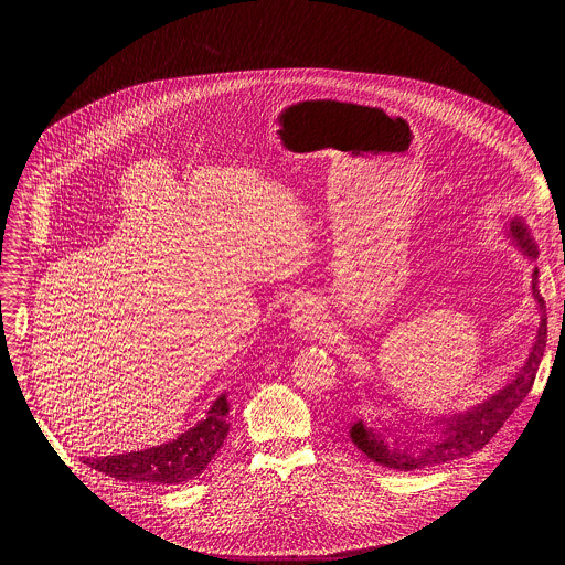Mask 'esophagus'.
I'll return each instance as SVG.
<instances>
[{
	"label": "esophagus",
	"instance_id": "34e87169",
	"mask_svg": "<svg viewBox=\"0 0 565 565\" xmlns=\"http://www.w3.org/2000/svg\"><path fill=\"white\" fill-rule=\"evenodd\" d=\"M319 324V306L315 299H301L290 310V329L297 335H310L315 333Z\"/></svg>",
	"mask_w": 565,
	"mask_h": 565
}]
</instances>
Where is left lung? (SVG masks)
<instances>
[{
	"label": "left lung",
	"instance_id": "left-lung-1",
	"mask_svg": "<svg viewBox=\"0 0 565 565\" xmlns=\"http://www.w3.org/2000/svg\"><path fill=\"white\" fill-rule=\"evenodd\" d=\"M508 238H512V244L530 262L536 259L539 250L523 216L510 218ZM532 297L539 310V327L534 333L532 349L525 362L497 393H492L488 399H482L480 405L469 407L467 412L431 418V423L425 425V430H428L429 426L435 427L431 433L428 430L429 437L424 436L423 429L416 427V423L409 425L405 418L399 420L402 425H391V420L384 418H377L373 425L358 420L349 429L353 445L373 462L397 471L436 467L443 462H451L456 458H465L486 447L530 393L545 351L547 315L545 301L539 292V268L532 270ZM375 405H382V402L375 399ZM388 437L392 438L391 441L387 440Z\"/></svg>",
	"mask_w": 565,
	"mask_h": 565
}]
</instances>
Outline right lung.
Masks as SVG:
<instances>
[{
	"label": "right lung",
	"instance_id": "right-lung-1",
	"mask_svg": "<svg viewBox=\"0 0 565 565\" xmlns=\"http://www.w3.org/2000/svg\"><path fill=\"white\" fill-rule=\"evenodd\" d=\"M230 402L221 393L207 412V416L179 438L149 447L142 451H129L120 456L87 458L85 465L98 469L116 480L142 482V486L170 488L185 486L188 480L201 476L214 454L221 449L230 423Z\"/></svg>",
	"mask_w": 565,
	"mask_h": 565
}]
</instances>
